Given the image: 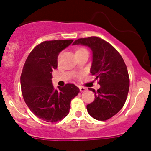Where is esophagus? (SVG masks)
Listing matches in <instances>:
<instances>
[{
    "mask_svg": "<svg viewBox=\"0 0 151 151\" xmlns=\"http://www.w3.org/2000/svg\"><path fill=\"white\" fill-rule=\"evenodd\" d=\"M79 90H80V92H85L86 88H84V87H79Z\"/></svg>",
    "mask_w": 151,
    "mask_h": 151,
    "instance_id": "obj_1",
    "label": "esophagus"
}]
</instances>
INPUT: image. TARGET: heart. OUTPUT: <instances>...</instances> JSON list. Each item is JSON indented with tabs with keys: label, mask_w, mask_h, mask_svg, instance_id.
Segmentation results:
<instances>
[{
	"label": "heart",
	"mask_w": 151,
	"mask_h": 151,
	"mask_svg": "<svg viewBox=\"0 0 151 151\" xmlns=\"http://www.w3.org/2000/svg\"><path fill=\"white\" fill-rule=\"evenodd\" d=\"M87 51L85 49H84V48H79V49H77V51H76V52H80V51Z\"/></svg>",
	"instance_id": "obj_1"
}]
</instances>
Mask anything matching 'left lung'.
<instances>
[{"mask_svg":"<svg viewBox=\"0 0 151 151\" xmlns=\"http://www.w3.org/2000/svg\"><path fill=\"white\" fill-rule=\"evenodd\" d=\"M72 45L88 46L92 51L90 72L100 85L94 92V100L87 105L88 113L98 120H107L116 115L126 101L130 79L125 62L108 42L96 36L79 39Z\"/></svg>","mask_w":151,"mask_h":151,"instance_id":"1","label":"left lung"}]
</instances>
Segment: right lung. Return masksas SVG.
Masks as SVG:
<instances>
[{"instance_id":"1","label":"right lung","mask_w":151,"mask_h":151,"mask_svg":"<svg viewBox=\"0 0 151 151\" xmlns=\"http://www.w3.org/2000/svg\"><path fill=\"white\" fill-rule=\"evenodd\" d=\"M73 42L69 40L46 41L33 49L26 59L21 75L24 101L31 112L44 121L55 122L69 112L71 100L79 89L73 84L55 89L52 72L57 67L59 53Z\"/></svg>"}]
</instances>
